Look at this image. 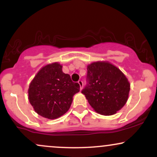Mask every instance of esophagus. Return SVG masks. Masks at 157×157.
<instances>
[{
	"instance_id": "34e87169",
	"label": "esophagus",
	"mask_w": 157,
	"mask_h": 157,
	"mask_svg": "<svg viewBox=\"0 0 157 157\" xmlns=\"http://www.w3.org/2000/svg\"><path fill=\"white\" fill-rule=\"evenodd\" d=\"M78 83H79V85H80V89H82V87H83V82H82V80H79Z\"/></svg>"
}]
</instances>
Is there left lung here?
Returning <instances> with one entry per match:
<instances>
[{"label":"left lung","mask_w":157,"mask_h":157,"mask_svg":"<svg viewBox=\"0 0 157 157\" xmlns=\"http://www.w3.org/2000/svg\"><path fill=\"white\" fill-rule=\"evenodd\" d=\"M87 85L82 90L90 105L102 115H113L125 105L130 83L123 73L109 62H94L87 67Z\"/></svg>","instance_id":"obj_1"}]
</instances>
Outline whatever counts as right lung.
Wrapping results in <instances>:
<instances>
[{"mask_svg": "<svg viewBox=\"0 0 157 157\" xmlns=\"http://www.w3.org/2000/svg\"><path fill=\"white\" fill-rule=\"evenodd\" d=\"M62 67L58 63L45 66L34 77L28 90L29 100L35 111L49 120L67 112L73 96L80 91V85L63 72Z\"/></svg>", "mask_w": 157, "mask_h": 157, "instance_id": "add662e5", "label": "right lung"}]
</instances>
